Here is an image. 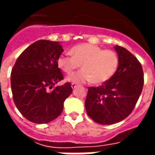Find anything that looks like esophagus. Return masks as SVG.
<instances>
[{
  "mask_svg": "<svg viewBox=\"0 0 155 155\" xmlns=\"http://www.w3.org/2000/svg\"><path fill=\"white\" fill-rule=\"evenodd\" d=\"M79 84H75V83H72L71 84V87H72V89H75L76 87L78 86Z\"/></svg>",
  "mask_w": 155,
  "mask_h": 155,
  "instance_id": "34e87169",
  "label": "esophagus"
}]
</instances>
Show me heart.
Listing matches in <instances>:
<instances>
[{
	"mask_svg": "<svg viewBox=\"0 0 155 155\" xmlns=\"http://www.w3.org/2000/svg\"><path fill=\"white\" fill-rule=\"evenodd\" d=\"M71 54L60 55L57 60L58 67L67 74H72L81 65L83 70L68 77L71 82L84 83L92 81L95 84L105 83L116 74L120 65L117 51L103 49L94 44L74 46L71 49Z\"/></svg>",
	"mask_w": 155,
	"mask_h": 155,
	"instance_id": "heart-1",
	"label": "heart"
}]
</instances>
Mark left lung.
Segmentation results:
<instances>
[{"label": "left lung", "instance_id": "8db88e82", "mask_svg": "<svg viewBox=\"0 0 155 155\" xmlns=\"http://www.w3.org/2000/svg\"><path fill=\"white\" fill-rule=\"evenodd\" d=\"M115 49L120 57L116 74L101 86L89 87L85 109L93 121L103 125L114 124L130 115L144 86L140 62L121 46Z\"/></svg>", "mask_w": 155, "mask_h": 155}]
</instances>
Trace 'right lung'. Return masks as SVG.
Returning <instances> with one entry per match:
<instances>
[{
  "label": "right lung",
  "instance_id": "add662e5",
  "mask_svg": "<svg viewBox=\"0 0 155 155\" xmlns=\"http://www.w3.org/2000/svg\"><path fill=\"white\" fill-rule=\"evenodd\" d=\"M58 42L38 40L17 58L10 84L15 106L28 121L43 124L57 118L72 93L71 83L55 84L64 77L57 60L62 51Z\"/></svg>",
  "mask_w": 155,
  "mask_h": 155
}]
</instances>
